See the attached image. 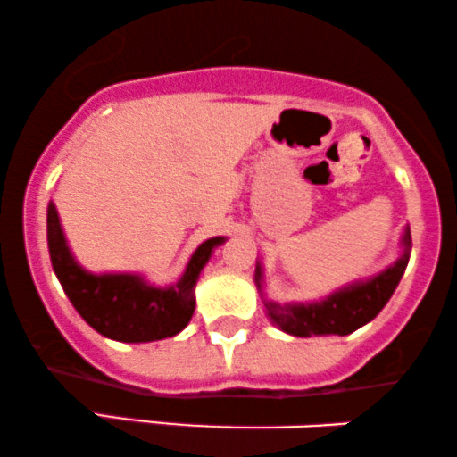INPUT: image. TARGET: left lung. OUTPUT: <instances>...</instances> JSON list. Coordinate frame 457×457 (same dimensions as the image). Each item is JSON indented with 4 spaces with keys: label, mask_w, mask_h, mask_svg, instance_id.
Returning a JSON list of instances; mask_svg holds the SVG:
<instances>
[{
    "label": "left lung",
    "mask_w": 457,
    "mask_h": 457,
    "mask_svg": "<svg viewBox=\"0 0 457 457\" xmlns=\"http://www.w3.org/2000/svg\"><path fill=\"white\" fill-rule=\"evenodd\" d=\"M403 245L411 246V229L403 234ZM408 249L391 269L380 272L374 279L365 283L344 287V290L330 295L327 301L312 303V305H281V303L266 301L269 316L281 330L296 335V337H309V335H348L361 328L363 324L374 320L380 309L386 305L397 283H400L403 270L408 266ZM255 283L262 287V269H255Z\"/></svg>",
    "instance_id": "8db88e82"
}]
</instances>
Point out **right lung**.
Segmentation results:
<instances>
[{
	"label": "right lung",
	"instance_id": "obj_1",
	"mask_svg": "<svg viewBox=\"0 0 457 457\" xmlns=\"http://www.w3.org/2000/svg\"><path fill=\"white\" fill-rule=\"evenodd\" d=\"M46 240L54 270L79 316L115 342H154L180 333L195 309V283L212 249L225 238L197 246L176 286L152 287L137 275H90L66 246L54 202L46 211Z\"/></svg>",
	"mask_w": 457,
	"mask_h": 457
}]
</instances>
